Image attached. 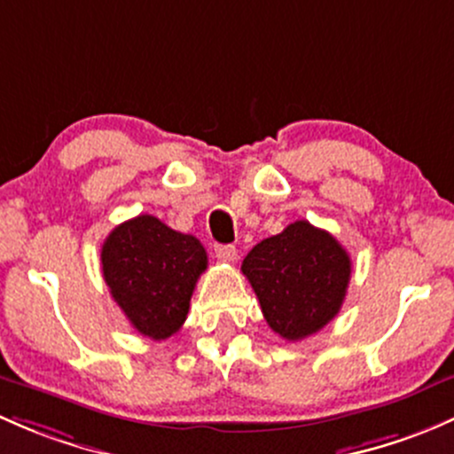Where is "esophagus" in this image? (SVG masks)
Returning <instances> with one entry per match:
<instances>
[{
	"label": "esophagus",
	"instance_id": "1",
	"mask_svg": "<svg viewBox=\"0 0 454 454\" xmlns=\"http://www.w3.org/2000/svg\"><path fill=\"white\" fill-rule=\"evenodd\" d=\"M215 256L223 263H232L237 261V247L235 246H215Z\"/></svg>",
	"mask_w": 454,
	"mask_h": 454
}]
</instances>
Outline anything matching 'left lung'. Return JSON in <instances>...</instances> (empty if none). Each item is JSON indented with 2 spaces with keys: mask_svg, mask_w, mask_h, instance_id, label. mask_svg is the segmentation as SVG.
I'll return each mask as SVG.
<instances>
[{
  "mask_svg": "<svg viewBox=\"0 0 454 454\" xmlns=\"http://www.w3.org/2000/svg\"><path fill=\"white\" fill-rule=\"evenodd\" d=\"M267 324L283 340L300 341L340 313L352 261L331 232L307 219L256 243L243 259Z\"/></svg>",
  "mask_w": 454,
  "mask_h": 454,
  "instance_id": "left-lung-1",
  "label": "left lung"
}]
</instances>
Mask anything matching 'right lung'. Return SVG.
I'll use <instances>...</instances> for the list:
<instances>
[{
	"label": "right lung",
	"mask_w": 454,
	"mask_h": 454,
	"mask_svg": "<svg viewBox=\"0 0 454 454\" xmlns=\"http://www.w3.org/2000/svg\"><path fill=\"white\" fill-rule=\"evenodd\" d=\"M208 256L193 235L154 215L119 223L102 246V271L114 302L143 337L160 341L180 331Z\"/></svg>",
	"instance_id": "add662e5"
}]
</instances>
